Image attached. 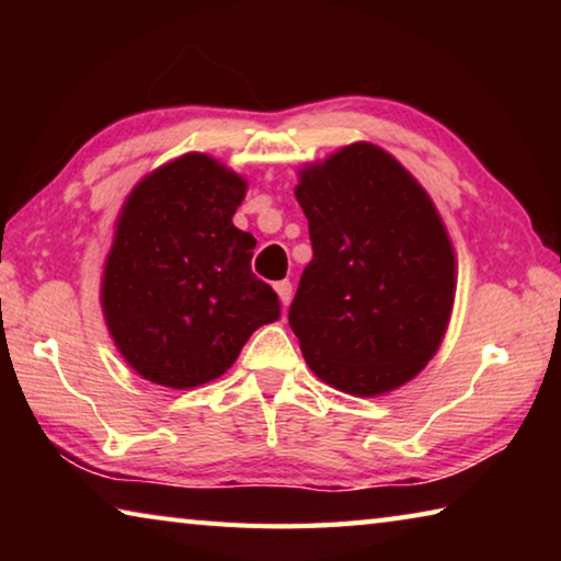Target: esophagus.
Instances as JSON below:
<instances>
[{
    "label": "esophagus",
    "mask_w": 561,
    "mask_h": 561,
    "mask_svg": "<svg viewBox=\"0 0 561 561\" xmlns=\"http://www.w3.org/2000/svg\"><path fill=\"white\" fill-rule=\"evenodd\" d=\"M274 289H277V294H279L282 307L287 309V307H289V301H291V282H289V279H282V282L274 284Z\"/></svg>",
    "instance_id": "esophagus-1"
}]
</instances>
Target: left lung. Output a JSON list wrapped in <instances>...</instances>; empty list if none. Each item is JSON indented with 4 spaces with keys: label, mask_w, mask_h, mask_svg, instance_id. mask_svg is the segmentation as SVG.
<instances>
[{
    "label": "left lung",
    "mask_w": 561,
    "mask_h": 561,
    "mask_svg": "<svg viewBox=\"0 0 561 561\" xmlns=\"http://www.w3.org/2000/svg\"><path fill=\"white\" fill-rule=\"evenodd\" d=\"M314 257L289 327L321 381L378 396L428 364L448 329L455 254L440 215L393 156L354 144L301 170Z\"/></svg>",
    "instance_id": "1"
}]
</instances>
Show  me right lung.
Listing matches in <instances>:
<instances>
[{
	"mask_svg": "<svg viewBox=\"0 0 561 561\" xmlns=\"http://www.w3.org/2000/svg\"><path fill=\"white\" fill-rule=\"evenodd\" d=\"M244 190L217 160L187 153L123 205L101 301L123 358L148 381H213L254 329L279 319L277 291L252 272L257 240L232 225Z\"/></svg>",
	"mask_w": 561,
	"mask_h": 561,
	"instance_id": "right-lung-1",
	"label": "right lung"
}]
</instances>
